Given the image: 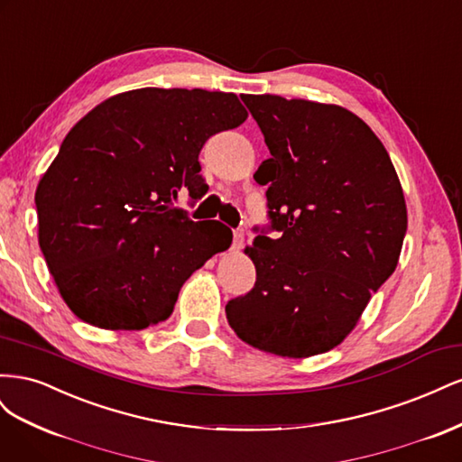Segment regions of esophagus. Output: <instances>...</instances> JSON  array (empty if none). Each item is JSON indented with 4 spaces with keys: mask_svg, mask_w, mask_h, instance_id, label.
<instances>
[{
    "mask_svg": "<svg viewBox=\"0 0 462 462\" xmlns=\"http://www.w3.org/2000/svg\"><path fill=\"white\" fill-rule=\"evenodd\" d=\"M243 245H245V233L235 231L233 233V250H239Z\"/></svg>",
    "mask_w": 462,
    "mask_h": 462,
    "instance_id": "esophagus-1",
    "label": "esophagus"
}]
</instances>
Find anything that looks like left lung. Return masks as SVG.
<instances>
[{
    "label": "left lung",
    "mask_w": 462,
    "mask_h": 462,
    "mask_svg": "<svg viewBox=\"0 0 462 462\" xmlns=\"http://www.w3.org/2000/svg\"><path fill=\"white\" fill-rule=\"evenodd\" d=\"M272 158V227L245 254L256 283L226 306L236 337L263 353L309 358L341 345L395 272L407 204L380 138L353 111L275 94H243Z\"/></svg>",
    "instance_id": "8db88e82"
}]
</instances>
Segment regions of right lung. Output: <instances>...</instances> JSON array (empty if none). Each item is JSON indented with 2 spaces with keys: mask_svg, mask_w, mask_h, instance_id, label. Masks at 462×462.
Masks as SVG:
<instances>
[{
  "mask_svg": "<svg viewBox=\"0 0 462 462\" xmlns=\"http://www.w3.org/2000/svg\"><path fill=\"white\" fill-rule=\"evenodd\" d=\"M246 117L235 94L138 88L69 131L34 199L42 254L77 318L114 331L156 326L187 279L229 248L231 229L173 202L180 190L202 197L204 143Z\"/></svg>",
  "mask_w": 462,
  "mask_h": 462,
  "instance_id": "1",
  "label": "right lung"
}]
</instances>
